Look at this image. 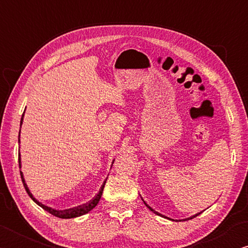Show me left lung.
Masks as SVG:
<instances>
[{
	"label": "left lung",
	"instance_id": "left-lung-1",
	"mask_svg": "<svg viewBox=\"0 0 248 248\" xmlns=\"http://www.w3.org/2000/svg\"><path fill=\"white\" fill-rule=\"evenodd\" d=\"M144 204H145V205H146V207H147V208H148V209H150V210H152V211H153V213H154V214H156V215H158V216H161V215H160L159 213H157V211H155L154 209H153V208H151V207H150V206H148V205L146 204V202H144ZM200 214H201V213H199V214H196V215H194V216H192V217H191V218H187V219H192V218H194V217H196V216H199ZM186 219H183V221H186Z\"/></svg>",
	"mask_w": 248,
	"mask_h": 248
}]
</instances>
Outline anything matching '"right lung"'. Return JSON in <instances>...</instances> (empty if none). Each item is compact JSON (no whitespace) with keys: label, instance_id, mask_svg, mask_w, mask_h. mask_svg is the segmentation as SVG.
Segmentation results:
<instances>
[{"label":"right lung","instance_id":"1","mask_svg":"<svg viewBox=\"0 0 248 248\" xmlns=\"http://www.w3.org/2000/svg\"><path fill=\"white\" fill-rule=\"evenodd\" d=\"M24 115H25V111L24 114L21 116V120H20V128H21V124H22V121H24ZM18 143H20V131H19V136H18ZM18 161H19V168H21V160H20V153H18ZM112 164H114V160H112ZM112 166V165H111ZM20 177H21V181L24 183V186L26 188L27 193H28V195L31 197V200H32L35 204H38L40 207H42L44 210H46L47 213L52 214L53 216H55V217L58 218H62V219H70V218H76V217H80V216H83L85 214H88L89 211H91L94 207H95L98 202H100L102 194H103V190H104V186H105V183H106V180L104 182H103V186L100 188V192L97 193V194L93 197V199L88 202L87 204H83V205H80L77 207H74V208H69V209H64V210H56V209H53L51 207L46 206L42 202H40L35 197H33V195L31 194V192L29 191V187L27 186L26 181H25V178H24V174L20 171Z\"/></svg>","mask_w":248,"mask_h":248}]
</instances>
